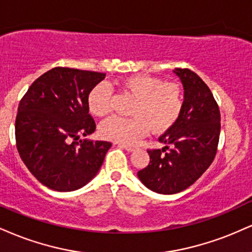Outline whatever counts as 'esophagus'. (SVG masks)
Listing matches in <instances>:
<instances>
[{"mask_svg": "<svg viewBox=\"0 0 252 252\" xmlns=\"http://www.w3.org/2000/svg\"><path fill=\"white\" fill-rule=\"evenodd\" d=\"M118 147L123 148V149H126V151H134V150H135V147H132V145H128V144L118 143Z\"/></svg>", "mask_w": 252, "mask_h": 252, "instance_id": "esophagus-1", "label": "esophagus"}]
</instances>
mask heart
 Here are the masks:
<instances>
[{
    "label": "heart",
    "instance_id": "obj_1",
    "mask_svg": "<svg viewBox=\"0 0 252 252\" xmlns=\"http://www.w3.org/2000/svg\"><path fill=\"white\" fill-rule=\"evenodd\" d=\"M118 86L135 97L130 109L131 117L113 116L99 126V135L108 141L132 144L144 137L150 129L164 132L175 126L184 107L181 87L174 82L148 74H134L123 78ZM89 111L104 117L111 111V88L101 82L90 90L87 98Z\"/></svg>",
    "mask_w": 252,
    "mask_h": 252
}]
</instances>
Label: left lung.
I'll return each mask as SVG.
<instances>
[{
  "mask_svg": "<svg viewBox=\"0 0 252 252\" xmlns=\"http://www.w3.org/2000/svg\"><path fill=\"white\" fill-rule=\"evenodd\" d=\"M174 72L184 88L183 110L158 138L165 147L148 150L150 163L137 172L145 187L163 195L183 191L204 174L216 156L220 132V108L209 87L189 69Z\"/></svg>",
  "mask_w": 252,
  "mask_h": 252,
  "instance_id": "8db88e82",
  "label": "left lung"
}]
</instances>
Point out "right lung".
<instances>
[{
  "label": "right lung",
  "mask_w": 252,
  "mask_h": 252,
  "mask_svg": "<svg viewBox=\"0 0 252 252\" xmlns=\"http://www.w3.org/2000/svg\"><path fill=\"white\" fill-rule=\"evenodd\" d=\"M104 77L103 72L56 66L21 99L15 122L17 150L29 171L49 189L74 191L101 169L110 142L75 139L95 131L87 98Z\"/></svg>",
  "instance_id": "add662e5"
}]
</instances>
